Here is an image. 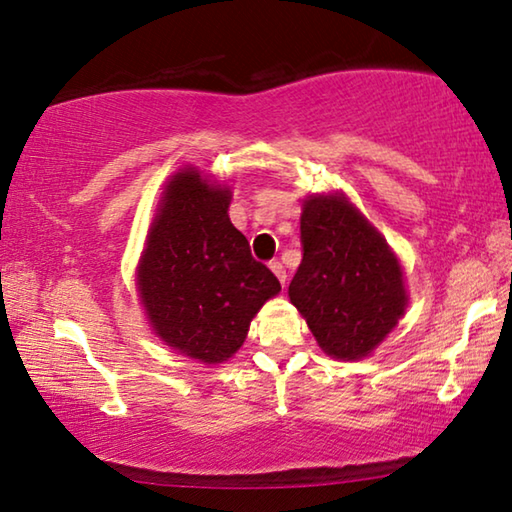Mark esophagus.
<instances>
[{"mask_svg":"<svg viewBox=\"0 0 512 512\" xmlns=\"http://www.w3.org/2000/svg\"><path fill=\"white\" fill-rule=\"evenodd\" d=\"M268 266H271V271L275 273V277H277V280H280V284L284 287V284H287V271H284L282 262H277V259H273V262L268 264Z\"/></svg>","mask_w":512,"mask_h":512,"instance_id":"34e87169","label":"esophagus"}]
</instances>
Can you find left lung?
I'll use <instances>...</instances> for the list:
<instances>
[{"label": "left lung", "mask_w": 512, "mask_h": 512, "mask_svg": "<svg viewBox=\"0 0 512 512\" xmlns=\"http://www.w3.org/2000/svg\"><path fill=\"white\" fill-rule=\"evenodd\" d=\"M300 241L291 302L329 357H368L409 305L400 259L345 194L305 198Z\"/></svg>", "instance_id": "obj_1"}]
</instances>
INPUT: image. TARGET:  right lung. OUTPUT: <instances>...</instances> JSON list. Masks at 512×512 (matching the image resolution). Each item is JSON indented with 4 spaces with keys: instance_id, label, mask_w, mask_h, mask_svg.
<instances>
[{
    "instance_id": "add662e5",
    "label": "right lung",
    "mask_w": 512,
    "mask_h": 512,
    "mask_svg": "<svg viewBox=\"0 0 512 512\" xmlns=\"http://www.w3.org/2000/svg\"><path fill=\"white\" fill-rule=\"evenodd\" d=\"M230 198V187L210 183L196 167L180 169L164 187L137 266L153 332L203 363L228 361L250 320L282 289L232 225Z\"/></svg>"
}]
</instances>
